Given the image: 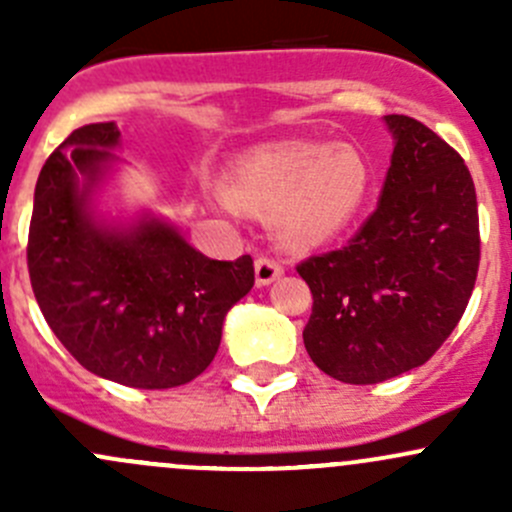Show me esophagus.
I'll return each instance as SVG.
<instances>
[{"label": "esophagus", "mask_w": 512, "mask_h": 512, "mask_svg": "<svg viewBox=\"0 0 512 512\" xmlns=\"http://www.w3.org/2000/svg\"><path fill=\"white\" fill-rule=\"evenodd\" d=\"M285 275V267H282L280 260H275V257H257L255 260V277H257V285L265 287V285H272L275 280H280V277Z\"/></svg>", "instance_id": "esophagus-1"}]
</instances>
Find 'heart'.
Returning <instances> with one entry per match:
<instances>
[{
  "instance_id": "obj_1",
  "label": "heart",
  "mask_w": 512,
  "mask_h": 512,
  "mask_svg": "<svg viewBox=\"0 0 512 512\" xmlns=\"http://www.w3.org/2000/svg\"><path fill=\"white\" fill-rule=\"evenodd\" d=\"M374 175L354 146L282 141L255 148L230 175V203L277 210L275 227L289 247H317L359 218Z\"/></svg>"
}]
</instances>
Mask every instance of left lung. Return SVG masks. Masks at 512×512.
I'll return each mask as SVG.
<instances>
[{"label":"left lung","instance_id":"1","mask_svg":"<svg viewBox=\"0 0 512 512\" xmlns=\"http://www.w3.org/2000/svg\"><path fill=\"white\" fill-rule=\"evenodd\" d=\"M384 121L396 146L376 210L347 245L297 265L314 299L304 347L344 384L426 364L461 322L478 277L471 170L416 118Z\"/></svg>","mask_w":512,"mask_h":512}]
</instances>
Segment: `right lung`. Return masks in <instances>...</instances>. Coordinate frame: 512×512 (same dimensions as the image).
I'll list each match as a JSON object with an SVG mask.
<instances>
[{"instance_id": "1", "label": "right lung", "mask_w": 512, "mask_h": 512, "mask_svg": "<svg viewBox=\"0 0 512 512\" xmlns=\"http://www.w3.org/2000/svg\"><path fill=\"white\" fill-rule=\"evenodd\" d=\"M116 123L76 128L41 168L27 265L51 332L91 374L173 389L215 359L227 309L255 285L252 257L210 260L175 227H106L91 195L116 160Z\"/></svg>"}]
</instances>
